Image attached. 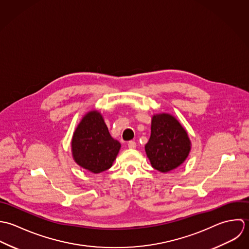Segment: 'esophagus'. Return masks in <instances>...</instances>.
Wrapping results in <instances>:
<instances>
[{"label": "esophagus", "mask_w": 249, "mask_h": 249, "mask_svg": "<svg viewBox=\"0 0 249 249\" xmlns=\"http://www.w3.org/2000/svg\"><path fill=\"white\" fill-rule=\"evenodd\" d=\"M128 147H129L130 149H135V148L137 147V143H136V142H134V141L129 142H128Z\"/></svg>", "instance_id": "1"}]
</instances>
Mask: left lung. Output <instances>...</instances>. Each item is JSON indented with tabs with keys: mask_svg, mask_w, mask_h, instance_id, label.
<instances>
[{
	"mask_svg": "<svg viewBox=\"0 0 249 249\" xmlns=\"http://www.w3.org/2000/svg\"><path fill=\"white\" fill-rule=\"evenodd\" d=\"M191 151V141L179 121L168 113L155 114L145 152L152 166L168 172L181 165Z\"/></svg>",
	"mask_w": 249,
	"mask_h": 249,
	"instance_id": "8db88e82",
	"label": "left lung"
}]
</instances>
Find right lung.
<instances>
[{
  "label": "right lung",
  "mask_w": 249,
  "mask_h": 249,
  "mask_svg": "<svg viewBox=\"0 0 249 249\" xmlns=\"http://www.w3.org/2000/svg\"><path fill=\"white\" fill-rule=\"evenodd\" d=\"M71 146L73 159L80 166L100 173L112 165L121 144L109 135L101 113L91 110L76 128Z\"/></svg>",
  "instance_id": "obj_1"
}]
</instances>
